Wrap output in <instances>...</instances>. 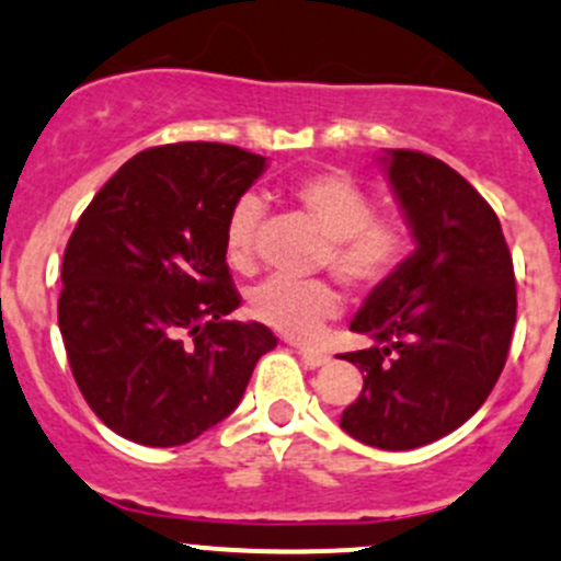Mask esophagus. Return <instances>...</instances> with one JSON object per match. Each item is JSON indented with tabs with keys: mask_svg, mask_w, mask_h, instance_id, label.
<instances>
[{
	"mask_svg": "<svg viewBox=\"0 0 561 561\" xmlns=\"http://www.w3.org/2000/svg\"><path fill=\"white\" fill-rule=\"evenodd\" d=\"M296 353L301 355V360L309 366V369H317V366L328 364V353H322V350L317 347H296Z\"/></svg>",
	"mask_w": 561,
	"mask_h": 561,
	"instance_id": "1",
	"label": "esophagus"
}]
</instances>
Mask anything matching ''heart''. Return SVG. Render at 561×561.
<instances>
[{
  "label": "heart",
  "instance_id": "heart-1",
  "mask_svg": "<svg viewBox=\"0 0 561 561\" xmlns=\"http://www.w3.org/2000/svg\"><path fill=\"white\" fill-rule=\"evenodd\" d=\"M293 206L325 233L317 265L344 287L371 293L382 287L410 254V228L393 214H375V197L353 175L312 171L287 186ZM263 203L247 195L225 219V257L241 274L257 265V230ZM344 312V298L331 282L268 279L249 296V314L296 342H312Z\"/></svg>",
  "mask_w": 561,
  "mask_h": 561
}]
</instances>
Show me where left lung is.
Returning <instances> with one entry per match:
<instances>
[{"instance_id": "obj_1", "label": "left lung", "mask_w": 561, "mask_h": 561, "mask_svg": "<svg viewBox=\"0 0 561 561\" xmlns=\"http://www.w3.org/2000/svg\"><path fill=\"white\" fill-rule=\"evenodd\" d=\"M386 162L417 249L350 322L375 347L342 355L364 371V390L339 423L371 448L410 450L454 432L494 390L516 274L500 217L461 173L412 149Z\"/></svg>"}]
</instances>
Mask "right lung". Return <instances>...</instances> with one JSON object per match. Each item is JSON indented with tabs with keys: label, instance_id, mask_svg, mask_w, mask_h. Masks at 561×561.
<instances>
[{
	"label": "right lung",
	"instance_id": "1",
	"mask_svg": "<svg viewBox=\"0 0 561 561\" xmlns=\"http://www.w3.org/2000/svg\"><path fill=\"white\" fill-rule=\"evenodd\" d=\"M265 157L228 144L151 146L78 219L61 260L59 331L94 415L149 448L201 437L239 407L276 336L241 304L225 219Z\"/></svg>",
	"mask_w": 561,
	"mask_h": 561
}]
</instances>
